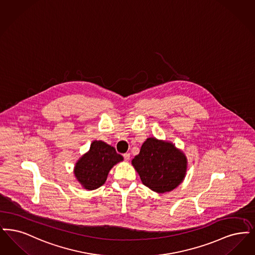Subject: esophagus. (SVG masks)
<instances>
[{"label":"esophagus","mask_w":255,"mask_h":255,"mask_svg":"<svg viewBox=\"0 0 255 255\" xmlns=\"http://www.w3.org/2000/svg\"><path fill=\"white\" fill-rule=\"evenodd\" d=\"M123 156H124V159H125L127 162L129 161V159H130V154H129V153H125Z\"/></svg>","instance_id":"1"}]
</instances>
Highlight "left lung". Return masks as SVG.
<instances>
[{"label":"left lung","mask_w":255,"mask_h":255,"mask_svg":"<svg viewBox=\"0 0 255 255\" xmlns=\"http://www.w3.org/2000/svg\"><path fill=\"white\" fill-rule=\"evenodd\" d=\"M131 164L145 187L164 193L177 188L183 182L188 160L172 143L147 138Z\"/></svg>","instance_id":"8db88e82"}]
</instances>
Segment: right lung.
<instances>
[{
    "instance_id": "obj_1",
    "label": "right lung",
    "mask_w": 255,
    "mask_h": 255,
    "mask_svg": "<svg viewBox=\"0 0 255 255\" xmlns=\"http://www.w3.org/2000/svg\"><path fill=\"white\" fill-rule=\"evenodd\" d=\"M124 160L113 146L93 141L87 153L82 156L74 167V174L82 187L89 190L103 186L114 165Z\"/></svg>"
}]
</instances>
